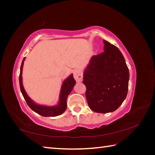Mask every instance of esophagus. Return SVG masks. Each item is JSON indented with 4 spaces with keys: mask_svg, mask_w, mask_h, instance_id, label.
I'll list each match as a JSON object with an SVG mask.
<instances>
[{
    "mask_svg": "<svg viewBox=\"0 0 155 155\" xmlns=\"http://www.w3.org/2000/svg\"><path fill=\"white\" fill-rule=\"evenodd\" d=\"M74 78L76 81L78 83H80L83 81V74L79 69H76L74 70Z\"/></svg>",
    "mask_w": 155,
    "mask_h": 155,
    "instance_id": "esophagus-1",
    "label": "esophagus"
}]
</instances>
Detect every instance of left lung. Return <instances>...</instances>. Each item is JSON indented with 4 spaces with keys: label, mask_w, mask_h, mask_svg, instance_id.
<instances>
[{
    "label": "left lung",
    "mask_w": 155,
    "mask_h": 155,
    "mask_svg": "<svg viewBox=\"0 0 155 155\" xmlns=\"http://www.w3.org/2000/svg\"><path fill=\"white\" fill-rule=\"evenodd\" d=\"M104 51L91 58L83 72L88 105L93 111L116 110L127 95L129 72L124 55L116 46L104 40Z\"/></svg>",
    "instance_id": "8db88e82"
}]
</instances>
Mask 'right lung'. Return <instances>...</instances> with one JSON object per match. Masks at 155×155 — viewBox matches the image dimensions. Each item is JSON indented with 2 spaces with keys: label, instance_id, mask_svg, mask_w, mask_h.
I'll list each match as a JSON object with an SVG mask.
<instances>
[{
  "label": "right lung",
  "instance_id": "right-lung-1",
  "mask_svg": "<svg viewBox=\"0 0 155 155\" xmlns=\"http://www.w3.org/2000/svg\"><path fill=\"white\" fill-rule=\"evenodd\" d=\"M26 58H24L20 69V75H19V85L22 94L24 97L25 101H26L30 109L34 110L36 113L39 114L45 117H54L59 115L62 114L63 112L67 109V99L68 96L71 92L74 87L76 85V81L73 77V74H72L70 76H68L66 79H64L61 88L59 98L58 104L54 106H46L43 105L37 104L33 101L31 98L27 94L25 90V88L22 85V68L24 65V61Z\"/></svg>",
  "mask_w": 155,
  "mask_h": 155
}]
</instances>
